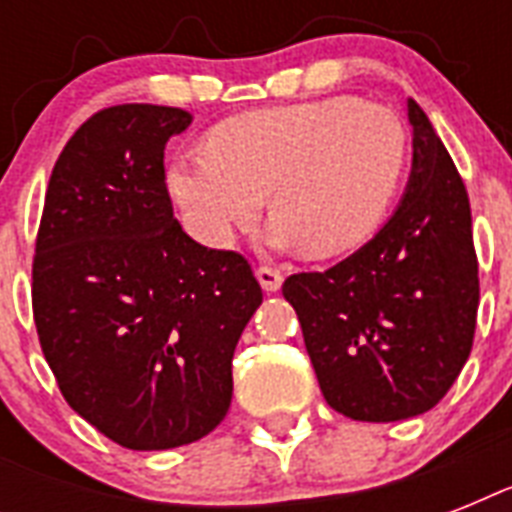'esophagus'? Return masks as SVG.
<instances>
[{"label": "esophagus", "instance_id": "obj_1", "mask_svg": "<svg viewBox=\"0 0 512 512\" xmlns=\"http://www.w3.org/2000/svg\"><path fill=\"white\" fill-rule=\"evenodd\" d=\"M255 273H257V281H260V287H263L265 292H279L281 281H284L281 271H276V268H271V265H260Z\"/></svg>", "mask_w": 512, "mask_h": 512}]
</instances>
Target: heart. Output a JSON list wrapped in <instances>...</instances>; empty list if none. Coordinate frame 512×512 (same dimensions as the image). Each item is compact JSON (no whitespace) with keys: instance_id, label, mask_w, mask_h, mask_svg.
I'll list each match as a JSON object with an SVG mask.
<instances>
[{"instance_id":"1","label":"heart","mask_w":512,"mask_h":512,"mask_svg":"<svg viewBox=\"0 0 512 512\" xmlns=\"http://www.w3.org/2000/svg\"><path fill=\"white\" fill-rule=\"evenodd\" d=\"M406 162L409 132L393 108L337 95L217 124L204 151L175 156L170 191L209 247H228L268 196L271 244L332 257L377 231Z\"/></svg>"}]
</instances>
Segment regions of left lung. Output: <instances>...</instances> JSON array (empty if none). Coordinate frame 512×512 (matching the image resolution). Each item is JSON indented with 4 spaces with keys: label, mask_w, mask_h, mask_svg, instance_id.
<instances>
[{
    "label": "left lung",
    "mask_w": 512,
    "mask_h": 512,
    "mask_svg": "<svg viewBox=\"0 0 512 512\" xmlns=\"http://www.w3.org/2000/svg\"><path fill=\"white\" fill-rule=\"evenodd\" d=\"M412 175L372 241L327 271L295 273L284 297L335 412L396 422L428 412L468 361L478 257L470 199L433 124L409 98Z\"/></svg>",
    "instance_id": "8db88e82"
}]
</instances>
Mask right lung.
Returning <instances> with one entry per match:
<instances>
[{
  "mask_svg": "<svg viewBox=\"0 0 512 512\" xmlns=\"http://www.w3.org/2000/svg\"><path fill=\"white\" fill-rule=\"evenodd\" d=\"M183 108L92 114L52 167L31 265L42 353L68 406L119 446L154 452L215 430L231 361L263 303L247 257L201 247L172 215L164 146Z\"/></svg>",
  "mask_w": 512,
  "mask_h": 512,
  "instance_id": "add662e5",
  "label": "right lung"
}]
</instances>
